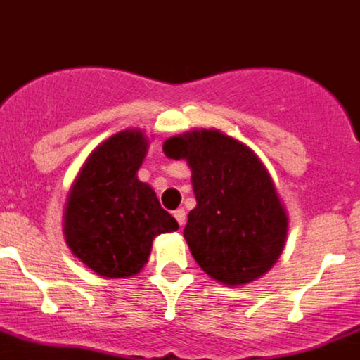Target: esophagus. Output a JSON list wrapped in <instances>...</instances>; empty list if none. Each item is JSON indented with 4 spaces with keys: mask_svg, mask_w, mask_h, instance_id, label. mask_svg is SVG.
<instances>
[{
    "mask_svg": "<svg viewBox=\"0 0 360 360\" xmlns=\"http://www.w3.org/2000/svg\"><path fill=\"white\" fill-rule=\"evenodd\" d=\"M173 215H174V219L178 221V224H180V226L186 224L187 217H186V210H184V208H178V210H174Z\"/></svg>",
    "mask_w": 360,
    "mask_h": 360,
    "instance_id": "1",
    "label": "esophagus"
}]
</instances>
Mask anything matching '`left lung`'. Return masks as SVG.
<instances>
[{
    "label": "left lung",
    "mask_w": 360,
    "mask_h": 360,
    "mask_svg": "<svg viewBox=\"0 0 360 360\" xmlns=\"http://www.w3.org/2000/svg\"><path fill=\"white\" fill-rule=\"evenodd\" d=\"M162 150L191 167L196 207L184 238L203 272L226 286L269 272L285 249L290 221L255 150L217 129L173 136Z\"/></svg>",
    "instance_id": "obj_1"
}]
</instances>
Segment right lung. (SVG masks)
Wrapping results in <instances>:
<instances>
[{
    "label": "right lung",
    "mask_w": 360,
    "mask_h": 360,
    "mask_svg": "<svg viewBox=\"0 0 360 360\" xmlns=\"http://www.w3.org/2000/svg\"><path fill=\"white\" fill-rule=\"evenodd\" d=\"M148 146L141 129L112 134L88 155L65 201L63 237L68 249L105 279L141 272L153 238L178 229L155 191L138 178Z\"/></svg>",
    "instance_id": "right-lung-1"
}]
</instances>
